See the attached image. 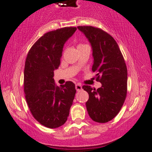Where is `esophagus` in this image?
<instances>
[{
  "instance_id": "1",
  "label": "esophagus",
  "mask_w": 152,
  "mask_h": 152,
  "mask_svg": "<svg viewBox=\"0 0 152 152\" xmlns=\"http://www.w3.org/2000/svg\"><path fill=\"white\" fill-rule=\"evenodd\" d=\"M75 88H76V90L77 91H80V90H82V86L80 83H76V86H75Z\"/></svg>"
}]
</instances>
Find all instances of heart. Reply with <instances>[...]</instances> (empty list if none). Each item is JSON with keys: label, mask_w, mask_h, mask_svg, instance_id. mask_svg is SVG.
I'll list each match as a JSON object with an SVG mask.
<instances>
[{"label": "heart", "mask_w": 152, "mask_h": 152, "mask_svg": "<svg viewBox=\"0 0 152 152\" xmlns=\"http://www.w3.org/2000/svg\"><path fill=\"white\" fill-rule=\"evenodd\" d=\"M83 45H83V44H79V45H78V47H80V46H83Z\"/></svg>", "instance_id": "heart-1"}]
</instances>
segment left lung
<instances>
[{
	"mask_svg": "<svg viewBox=\"0 0 152 152\" xmlns=\"http://www.w3.org/2000/svg\"><path fill=\"white\" fill-rule=\"evenodd\" d=\"M77 28L91 44L94 58L92 71L97 73L96 80L102 83L97 90L90 86H83L89 95L86 108L94 121L107 123L118 114L126 99L127 67L118 44L111 35L91 26Z\"/></svg>",
	"mask_w": 152,
	"mask_h": 152,
	"instance_id": "1",
	"label": "left lung"
}]
</instances>
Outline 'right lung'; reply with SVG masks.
I'll use <instances>...</instances> for the list:
<instances>
[{"label": "right lung", "instance_id": "add662e5", "mask_svg": "<svg viewBox=\"0 0 152 152\" xmlns=\"http://www.w3.org/2000/svg\"><path fill=\"white\" fill-rule=\"evenodd\" d=\"M76 27L51 31L32 45L26 58L24 91L34 118L49 128H56L66 121L76 90L66 81L59 87L54 80V70L60 64L63 46Z\"/></svg>", "mask_w": 152, "mask_h": 152}]
</instances>
